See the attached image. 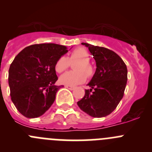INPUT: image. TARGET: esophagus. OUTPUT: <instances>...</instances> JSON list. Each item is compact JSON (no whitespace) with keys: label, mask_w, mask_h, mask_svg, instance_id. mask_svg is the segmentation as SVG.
I'll use <instances>...</instances> for the list:
<instances>
[{"label":"esophagus","mask_w":152,"mask_h":152,"mask_svg":"<svg viewBox=\"0 0 152 152\" xmlns=\"http://www.w3.org/2000/svg\"><path fill=\"white\" fill-rule=\"evenodd\" d=\"M65 88H68V89H69V90H74L75 89V87L74 86H67V85H66V86H65Z\"/></svg>","instance_id":"obj_1"}]
</instances>
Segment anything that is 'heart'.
Wrapping results in <instances>:
<instances>
[{"instance_id": "obj_1", "label": "heart", "mask_w": 152, "mask_h": 152, "mask_svg": "<svg viewBox=\"0 0 152 152\" xmlns=\"http://www.w3.org/2000/svg\"><path fill=\"white\" fill-rule=\"evenodd\" d=\"M88 61V51L84 47L74 49L69 58L60 57L55 64V70L58 73L65 71L70 66V63L76 61L73 65V70L66 72L61 76V83L67 86H75L83 83L86 79V75L91 76L93 74V68Z\"/></svg>"}]
</instances>
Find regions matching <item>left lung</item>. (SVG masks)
Returning <instances> with one entry per match:
<instances>
[{
    "instance_id": "8db88e82",
    "label": "left lung",
    "mask_w": 152,
    "mask_h": 152,
    "mask_svg": "<svg viewBox=\"0 0 152 152\" xmlns=\"http://www.w3.org/2000/svg\"><path fill=\"white\" fill-rule=\"evenodd\" d=\"M82 44L88 48L95 60L97 68L88 84L91 89L86 90L84 97L78 101L77 104L91 117H105L115 110L124 96L127 81V66L122 59L110 49L86 42Z\"/></svg>"
}]
</instances>
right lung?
Segmentation results:
<instances>
[{"label":"right lung","instance_id":"right-lung-1","mask_svg":"<svg viewBox=\"0 0 152 152\" xmlns=\"http://www.w3.org/2000/svg\"><path fill=\"white\" fill-rule=\"evenodd\" d=\"M67 52L64 46L42 43L28 46L15 56L8 82L11 100L21 114L34 118L50 108L62 87L55 85L58 80L55 64Z\"/></svg>","mask_w":152,"mask_h":152}]
</instances>
